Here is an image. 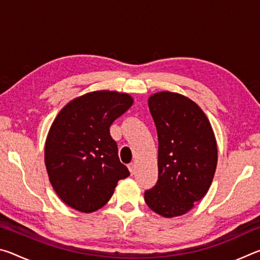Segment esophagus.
Wrapping results in <instances>:
<instances>
[{
  "instance_id": "obj_1",
  "label": "esophagus",
  "mask_w": 260,
  "mask_h": 260,
  "mask_svg": "<svg viewBox=\"0 0 260 260\" xmlns=\"http://www.w3.org/2000/svg\"><path fill=\"white\" fill-rule=\"evenodd\" d=\"M135 169H136V164H135V162H131V164L128 165V170H129L131 174H134Z\"/></svg>"
}]
</instances>
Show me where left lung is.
<instances>
[{"label": "left lung", "instance_id": "1", "mask_svg": "<svg viewBox=\"0 0 260 260\" xmlns=\"http://www.w3.org/2000/svg\"><path fill=\"white\" fill-rule=\"evenodd\" d=\"M148 104L158 135V180L144 201L161 217H179L208 192L217 169V141L203 110L186 96L159 91Z\"/></svg>", "mask_w": 260, "mask_h": 260}]
</instances>
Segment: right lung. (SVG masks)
Wrapping results in <instances>:
<instances>
[{"label":"right lung","mask_w":260,"mask_h":260,"mask_svg":"<svg viewBox=\"0 0 260 260\" xmlns=\"http://www.w3.org/2000/svg\"><path fill=\"white\" fill-rule=\"evenodd\" d=\"M133 102L126 93L91 91L70 101L52 121L45 144L46 169L54 190L70 208L98 211L118 181L129 175L110 126Z\"/></svg>","instance_id":"right-lung-1"}]
</instances>
